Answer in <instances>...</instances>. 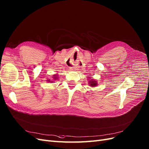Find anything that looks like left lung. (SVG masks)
I'll return each instance as SVG.
<instances>
[{
	"instance_id": "1",
	"label": "left lung",
	"mask_w": 149,
	"mask_h": 149,
	"mask_svg": "<svg viewBox=\"0 0 149 149\" xmlns=\"http://www.w3.org/2000/svg\"><path fill=\"white\" fill-rule=\"evenodd\" d=\"M90 85L91 86H92V87H93V86H95L97 85V83L95 81H94V80H92V81H91L90 82Z\"/></svg>"
}]
</instances>
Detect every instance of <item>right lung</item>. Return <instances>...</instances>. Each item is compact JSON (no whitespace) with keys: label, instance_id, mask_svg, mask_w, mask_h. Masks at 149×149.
Returning <instances> with one entry per match:
<instances>
[{"label":"right lung","instance_id":"add662e5","mask_svg":"<svg viewBox=\"0 0 149 149\" xmlns=\"http://www.w3.org/2000/svg\"><path fill=\"white\" fill-rule=\"evenodd\" d=\"M54 76H55V77H54V79H56V78H57V77H56V75H54Z\"/></svg>","mask_w":149,"mask_h":149}]
</instances>
